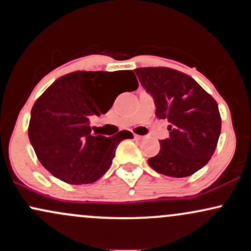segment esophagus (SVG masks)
I'll return each instance as SVG.
<instances>
[{
    "label": "esophagus",
    "instance_id": "1",
    "mask_svg": "<svg viewBox=\"0 0 251 251\" xmlns=\"http://www.w3.org/2000/svg\"><path fill=\"white\" fill-rule=\"evenodd\" d=\"M134 135V139H142V135H139V134H133Z\"/></svg>",
    "mask_w": 251,
    "mask_h": 251
}]
</instances>
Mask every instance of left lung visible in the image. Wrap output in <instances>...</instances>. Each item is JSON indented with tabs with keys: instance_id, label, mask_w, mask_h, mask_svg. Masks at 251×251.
Here are the masks:
<instances>
[{
	"instance_id": "8db88e82",
	"label": "left lung",
	"mask_w": 251,
	"mask_h": 251,
	"mask_svg": "<svg viewBox=\"0 0 251 251\" xmlns=\"http://www.w3.org/2000/svg\"><path fill=\"white\" fill-rule=\"evenodd\" d=\"M153 97L155 116L168 119L170 137L159 140L160 151L148 160L158 174L181 178L205 166L221 134V116L215 99L191 76L166 67L134 71Z\"/></svg>"
}]
</instances>
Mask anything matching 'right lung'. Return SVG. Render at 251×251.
Masks as SVG:
<instances>
[{
  "label": "right lung",
  "instance_id": "obj_1",
  "mask_svg": "<svg viewBox=\"0 0 251 251\" xmlns=\"http://www.w3.org/2000/svg\"><path fill=\"white\" fill-rule=\"evenodd\" d=\"M138 88L132 71L74 72L57 79L31 108L28 137L40 163L54 177L80 185L99 179L109 169L116 149L133 134L93 135L89 118L113 105L118 86Z\"/></svg>",
  "mask_w": 251,
  "mask_h": 251
}]
</instances>
